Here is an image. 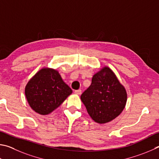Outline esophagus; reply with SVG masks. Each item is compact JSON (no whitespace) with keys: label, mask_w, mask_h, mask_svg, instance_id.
I'll return each mask as SVG.
<instances>
[{"label":"esophagus","mask_w":159,"mask_h":159,"mask_svg":"<svg viewBox=\"0 0 159 159\" xmlns=\"http://www.w3.org/2000/svg\"><path fill=\"white\" fill-rule=\"evenodd\" d=\"M75 93H76V94H78V95H80V94L82 93V90H81V89L75 90Z\"/></svg>","instance_id":"34e87169"}]
</instances>
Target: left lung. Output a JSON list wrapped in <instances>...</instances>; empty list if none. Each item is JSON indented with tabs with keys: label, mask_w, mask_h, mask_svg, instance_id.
I'll use <instances>...</instances> for the list:
<instances>
[{
	"label": "left lung",
	"mask_w": 159,
	"mask_h": 159,
	"mask_svg": "<svg viewBox=\"0 0 159 159\" xmlns=\"http://www.w3.org/2000/svg\"><path fill=\"white\" fill-rule=\"evenodd\" d=\"M81 100L93 120L105 124L120 115L126 105L127 94L114 72L105 67L93 75Z\"/></svg>",
	"instance_id": "obj_1"
}]
</instances>
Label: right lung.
Masks as SVG:
<instances>
[{"label": "right lung", "mask_w": 159, "mask_h": 159, "mask_svg": "<svg viewBox=\"0 0 159 159\" xmlns=\"http://www.w3.org/2000/svg\"><path fill=\"white\" fill-rule=\"evenodd\" d=\"M58 71L43 68L28 82L25 94L30 107L42 115H48L72 93Z\"/></svg>", "instance_id": "right-lung-1"}]
</instances>
